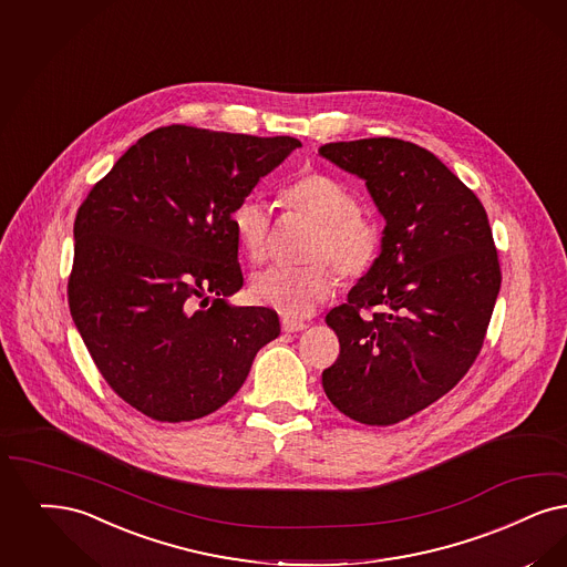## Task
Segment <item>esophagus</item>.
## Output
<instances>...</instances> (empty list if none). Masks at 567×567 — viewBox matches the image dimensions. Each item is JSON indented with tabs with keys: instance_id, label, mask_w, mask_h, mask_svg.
Segmentation results:
<instances>
[{
	"instance_id": "1",
	"label": "esophagus",
	"mask_w": 567,
	"mask_h": 567,
	"mask_svg": "<svg viewBox=\"0 0 567 567\" xmlns=\"http://www.w3.org/2000/svg\"><path fill=\"white\" fill-rule=\"evenodd\" d=\"M280 324H282V331H285V333H297V331H303V329H306V322L295 320V318L285 317L280 320Z\"/></svg>"
}]
</instances>
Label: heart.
Returning <instances> with one entry per match:
<instances>
[{
	"instance_id": "heart-1",
	"label": "heart",
	"mask_w": 567,
	"mask_h": 567,
	"mask_svg": "<svg viewBox=\"0 0 567 567\" xmlns=\"http://www.w3.org/2000/svg\"><path fill=\"white\" fill-rule=\"evenodd\" d=\"M282 200L318 224L308 250V259L315 264L303 268L274 266L255 274L250 293L255 301L287 318H306L338 289V276L326 261L331 260L343 278H361L378 257L380 234L359 210L354 192L327 173H308L289 183L282 189ZM231 226L250 261H264L272 229L268 204L255 196L245 198L231 215Z\"/></svg>"
}]
</instances>
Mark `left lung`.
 I'll use <instances>...</instances> for the list:
<instances>
[{"instance_id": "obj_1", "label": "left lung", "mask_w": 567, "mask_h": 567, "mask_svg": "<svg viewBox=\"0 0 567 567\" xmlns=\"http://www.w3.org/2000/svg\"><path fill=\"white\" fill-rule=\"evenodd\" d=\"M318 152L363 179L385 219L373 266L324 318L340 357L322 388L343 415L390 426L475 363L502 282L498 250L483 204L429 150L375 136ZM363 307L381 312L364 321Z\"/></svg>"}]
</instances>
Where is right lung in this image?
Masks as SVG:
<instances>
[{
  "mask_svg": "<svg viewBox=\"0 0 567 567\" xmlns=\"http://www.w3.org/2000/svg\"><path fill=\"white\" fill-rule=\"evenodd\" d=\"M297 147L293 136L164 126L78 208L69 310L105 382L147 417L217 411L280 336L270 308L227 301L245 280L231 215Z\"/></svg>",
  "mask_w": 567,
  "mask_h": 567,
  "instance_id": "1",
  "label": "right lung"
}]
</instances>
